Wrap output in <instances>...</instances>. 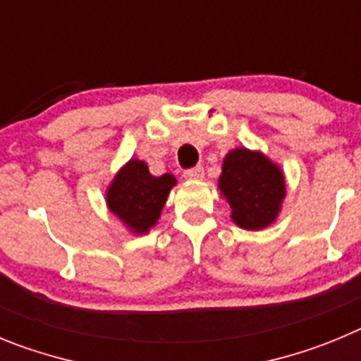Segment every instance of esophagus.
I'll list each match as a JSON object with an SVG mask.
<instances>
[{"mask_svg":"<svg viewBox=\"0 0 361 361\" xmlns=\"http://www.w3.org/2000/svg\"><path fill=\"white\" fill-rule=\"evenodd\" d=\"M203 174H204V171L201 165H196V167L183 171V178H187V180H201V178H203Z\"/></svg>","mask_w":361,"mask_h":361,"instance_id":"esophagus-1","label":"esophagus"}]
</instances>
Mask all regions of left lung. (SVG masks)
<instances>
[{"label":"left lung","instance_id":"obj_1","mask_svg":"<svg viewBox=\"0 0 361 361\" xmlns=\"http://www.w3.org/2000/svg\"><path fill=\"white\" fill-rule=\"evenodd\" d=\"M219 188L232 207L233 221L246 230H261L274 223L286 192L281 169L248 149L226 154Z\"/></svg>","mask_w":361,"mask_h":361}]
</instances>
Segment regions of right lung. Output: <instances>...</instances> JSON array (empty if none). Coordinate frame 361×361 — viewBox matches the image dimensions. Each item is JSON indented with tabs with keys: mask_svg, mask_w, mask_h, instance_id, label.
Here are the masks:
<instances>
[{
	"mask_svg": "<svg viewBox=\"0 0 361 361\" xmlns=\"http://www.w3.org/2000/svg\"><path fill=\"white\" fill-rule=\"evenodd\" d=\"M176 183L173 174L152 176L144 161L131 160L113 180L108 204L136 233H145L160 217L167 194Z\"/></svg>",
	"mask_w": 361,
	"mask_h": 361,
	"instance_id": "right-lung-1",
	"label": "right lung"
}]
</instances>
